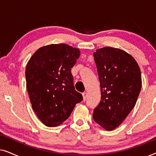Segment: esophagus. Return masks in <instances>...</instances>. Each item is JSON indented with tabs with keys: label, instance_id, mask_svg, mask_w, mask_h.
<instances>
[{
	"label": "esophagus",
	"instance_id": "esophagus-1",
	"mask_svg": "<svg viewBox=\"0 0 156 156\" xmlns=\"http://www.w3.org/2000/svg\"><path fill=\"white\" fill-rule=\"evenodd\" d=\"M82 97H83V100H84V101H86V99H87V92H83L82 93Z\"/></svg>",
	"mask_w": 156,
	"mask_h": 156
}]
</instances>
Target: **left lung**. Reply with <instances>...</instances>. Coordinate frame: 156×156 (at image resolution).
Returning a JSON list of instances; mask_svg holds the SVG:
<instances>
[{"instance_id":"1","label":"left lung","mask_w":156,"mask_h":156,"mask_svg":"<svg viewBox=\"0 0 156 156\" xmlns=\"http://www.w3.org/2000/svg\"><path fill=\"white\" fill-rule=\"evenodd\" d=\"M101 87V101L93 119L106 131L120 126L133 109L142 85L141 73L129 53L111 47L94 52Z\"/></svg>"}]
</instances>
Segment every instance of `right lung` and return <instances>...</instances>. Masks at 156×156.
<instances>
[{"mask_svg": "<svg viewBox=\"0 0 156 156\" xmlns=\"http://www.w3.org/2000/svg\"><path fill=\"white\" fill-rule=\"evenodd\" d=\"M80 55L78 48L51 44L40 48L27 62L25 77L30 100L35 114L46 126L61 125L82 101L71 72Z\"/></svg>", "mask_w": 156, "mask_h": 156, "instance_id": "add662e5", "label": "right lung"}]
</instances>
